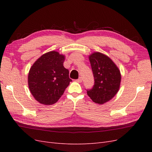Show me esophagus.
I'll use <instances>...</instances> for the list:
<instances>
[{"label": "esophagus", "mask_w": 152, "mask_h": 152, "mask_svg": "<svg viewBox=\"0 0 152 152\" xmlns=\"http://www.w3.org/2000/svg\"><path fill=\"white\" fill-rule=\"evenodd\" d=\"M77 82H79V83H80V82H82V77H79V79H78L77 80H76Z\"/></svg>", "instance_id": "34e87169"}]
</instances>
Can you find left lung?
Returning <instances> with one entry per match:
<instances>
[{
	"label": "left lung",
	"instance_id": "8db88e82",
	"mask_svg": "<svg viewBox=\"0 0 152 152\" xmlns=\"http://www.w3.org/2000/svg\"><path fill=\"white\" fill-rule=\"evenodd\" d=\"M89 61L93 73L94 85L87 94L96 103L103 104L112 99L120 88L121 72L113 61L99 52L91 54Z\"/></svg>",
	"mask_w": 152,
	"mask_h": 152
}]
</instances>
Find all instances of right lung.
Masks as SVG:
<instances>
[{
  "mask_svg": "<svg viewBox=\"0 0 152 152\" xmlns=\"http://www.w3.org/2000/svg\"><path fill=\"white\" fill-rule=\"evenodd\" d=\"M65 56L56 51L45 53L30 69L28 83L34 98L40 103H56L72 82L69 71L63 66Z\"/></svg>",
  "mask_w": 152,
  "mask_h": 152,
  "instance_id": "obj_1",
  "label": "right lung"
}]
</instances>
